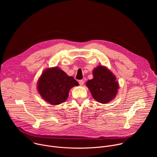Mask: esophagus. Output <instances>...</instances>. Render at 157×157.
<instances>
[{
  "label": "esophagus",
  "mask_w": 157,
  "mask_h": 157,
  "mask_svg": "<svg viewBox=\"0 0 157 157\" xmlns=\"http://www.w3.org/2000/svg\"><path fill=\"white\" fill-rule=\"evenodd\" d=\"M79 84L80 86H82L84 84V81L83 80H79Z\"/></svg>",
  "instance_id": "esophagus-1"
}]
</instances>
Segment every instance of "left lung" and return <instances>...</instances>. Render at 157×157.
I'll return each instance as SVG.
<instances>
[{"label":"left lung","mask_w":157,"mask_h":157,"mask_svg":"<svg viewBox=\"0 0 157 157\" xmlns=\"http://www.w3.org/2000/svg\"><path fill=\"white\" fill-rule=\"evenodd\" d=\"M93 79L87 81L93 98L98 102L107 104L115 98L119 87L116 77L104 66H98L93 72Z\"/></svg>","instance_id":"1"}]
</instances>
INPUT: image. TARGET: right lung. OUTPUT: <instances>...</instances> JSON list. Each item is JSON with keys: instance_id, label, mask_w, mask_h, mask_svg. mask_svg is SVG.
I'll return each mask as SVG.
<instances>
[{"instance_id": "obj_1", "label": "right lung", "mask_w": 157, "mask_h": 157, "mask_svg": "<svg viewBox=\"0 0 157 157\" xmlns=\"http://www.w3.org/2000/svg\"><path fill=\"white\" fill-rule=\"evenodd\" d=\"M78 84L73 77L68 76L58 67H54L43 72L38 81L37 89L44 101L56 105L64 102L70 89Z\"/></svg>"}]
</instances>
